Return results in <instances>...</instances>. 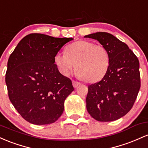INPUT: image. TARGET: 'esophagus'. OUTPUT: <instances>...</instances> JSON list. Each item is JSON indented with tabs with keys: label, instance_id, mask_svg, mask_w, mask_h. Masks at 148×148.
I'll list each match as a JSON object with an SVG mask.
<instances>
[{
	"label": "esophagus",
	"instance_id": "1",
	"mask_svg": "<svg viewBox=\"0 0 148 148\" xmlns=\"http://www.w3.org/2000/svg\"><path fill=\"white\" fill-rule=\"evenodd\" d=\"M72 82H73V86L74 87H77V86L80 84L79 82H77V81H75V80H73Z\"/></svg>",
	"mask_w": 148,
	"mask_h": 148
}]
</instances>
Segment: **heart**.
I'll return each instance as SVG.
<instances>
[{"label":"heart","mask_w":148,"mask_h":148,"mask_svg":"<svg viewBox=\"0 0 148 148\" xmlns=\"http://www.w3.org/2000/svg\"><path fill=\"white\" fill-rule=\"evenodd\" d=\"M54 64L63 75L69 76L73 70L88 82L100 80L110 65V54L104 46L87 40H79L69 45L66 52L54 56Z\"/></svg>","instance_id":"b5f03b06"}]
</instances>
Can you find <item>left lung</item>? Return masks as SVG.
I'll use <instances>...</instances> for the list:
<instances>
[{
    "label": "left lung",
    "instance_id": "obj_1",
    "mask_svg": "<svg viewBox=\"0 0 148 148\" xmlns=\"http://www.w3.org/2000/svg\"><path fill=\"white\" fill-rule=\"evenodd\" d=\"M84 37L99 41L110 54V65L104 77L88 86L87 110L99 122L118 119L132 108L138 94V59L127 44L108 33L97 32Z\"/></svg>",
    "mask_w": 148,
    "mask_h": 148
}]
</instances>
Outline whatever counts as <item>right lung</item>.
Masks as SVG:
<instances>
[{"label":"right lung","mask_w":148,"mask_h":148,"mask_svg":"<svg viewBox=\"0 0 148 148\" xmlns=\"http://www.w3.org/2000/svg\"><path fill=\"white\" fill-rule=\"evenodd\" d=\"M71 38L41 34L27 35L10 56L5 75L8 96L25 120L36 125L55 122L74 90L69 77L59 73L54 56Z\"/></svg>","instance_id":"add662e5"}]
</instances>
